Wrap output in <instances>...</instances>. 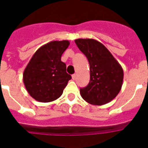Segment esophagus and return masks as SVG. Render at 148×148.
Instances as JSON below:
<instances>
[{"label":"esophagus","mask_w":148,"mask_h":148,"mask_svg":"<svg viewBox=\"0 0 148 148\" xmlns=\"http://www.w3.org/2000/svg\"><path fill=\"white\" fill-rule=\"evenodd\" d=\"M76 77H77L76 74H73V75H72V79H73V80H75V79H76Z\"/></svg>","instance_id":"34e87169"}]
</instances>
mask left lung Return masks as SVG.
I'll return each mask as SVG.
<instances>
[{
    "instance_id": "8db88e82",
    "label": "left lung",
    "mask_w": 148,
    "mask_h": 148,
    "mask_svg": "<svg viewBox=\"0 0 148 148\" xmlns=\"http://www.w3.org/2000/svg\"><path fill=\"white\" fill-rule=\"evenodd\" d=\"M75 43L90 65V82L80 89L81 97L93 105L109 103L121 89L123 68L108 48L97 40L80 38Z\"/></svg>"
}]
</instances>
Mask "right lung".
I'll use <instances>...</instances> for the list:
<instances>
[{"mask_svg": "<svg viewBox=\"0 0 148 148\" xmlns=\"http://www.w3.org/2000/svg\"><path fill=\"white\" fill-rule=\"evenodd\" d=\"M68 40H53L37 50L25 67L23 81L27 92L36 101L47 103L62 95L71 76L66 72L61 56Z\"/></svg>", "mask_w": 148, "mask_h": 148, "instance_id": "1", "label": "right lung"}]
</instances>
